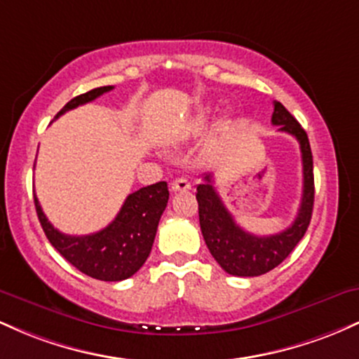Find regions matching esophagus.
<instances>
[{
  "label": "esophagus",
  "instance_id": "esophagus-1",
  "mask_svg": "<svg viewBox=\"0 0 359 359\" xmlns=\"http://www.w3.org/2000/svg\"><path fill=\"white\" fill-rule=\"evenodd\" d=\"M170 189L172 192H185L191 189V182H189L187 179H184V177H179V179H175L174 182L170 184Z\"/></svg>",
  "mask_w": 359,
  "mask_h": 359
}]
</instances>
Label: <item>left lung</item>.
Masks as SVG:
<instances>
[{
    "label": "left lung",
    "mask_w": 359,
    "mask_h": 359,
    "mask_svg": "<svg viewBox=\"0 0 359 359\" xmlns=\"http://www.w3.org/2000/svg\"><path fill=\"white\" fill-rule=\"evenodd\" d=\"M271 123L280 131L297 138L302 154L304 191L294 222L282 233L257 236L240 228L222 204L212 185V174H204V184L197 185L199 222L204 241L221 269L236 277H258L273 270L285 259L306 234L314 208V165L307 133L282 102H273Z\"/></svg>",
    "instance_id": "8db88e82"
}]
</instances>
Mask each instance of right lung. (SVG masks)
<instances>
[{
	"instance_id": "add662e5",
	"label": "right lung",
	"mask_w": 359,
	"mask_h": 359,
	"mask_svg": "<svg viewBox=\"0 0 359 359\" xmlns=\"http://www.w3.org/2000/svg\"><path fill=\"white\" fill-rule=\"evenodd\" d=\"M111 89L113 86H102L76 96L57 113L55 118L65 111L94 101ZM34 201L45 236L62 257L88 277L119 282L137 273L147 262L154 246L158 221L167 208L168 187L167 182H156L130 194L118 216L104 229L86 236L60 233L48 222L36 196Z\"/></svg>"
}]
</instances>
